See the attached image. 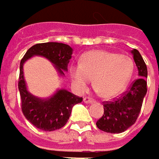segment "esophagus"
<instances>
[{
    "instance_id": "34e87169",
    "label": "esophagus",
    "mask_w": 159,
    "mask_h": 159,
    "mask_svg": "<svg viewBox=\"0 0 159 159\" xmlns=\"http://www.w3.org/2000/svg\"><path fill=\"white\" fill-rule=\"evenodd\" d=\"M84 103H93V102H94V99L85 97V98H84Z\"/></svg>"
}]
</instances>
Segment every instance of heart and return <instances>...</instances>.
Listing matches in <instances>:
<instances>
[{"mask_svg": "<svg viewBox=\"0 0 159 159\" xmlns=\"http://www.w3.org/2000/svg\"><path fill=\"white\" fill-rule=\"evenodd\" d=\"M70 76L75 87L84 91L90 79L99 95L111 99L121 94L134 74V61L124 54L103 49L85 52L79 65L70 68Z\"/></svg>", "mask_w": 159, "mask_h": 159, "instance_id": "heart-1", "label": "heart"}]
</instances>
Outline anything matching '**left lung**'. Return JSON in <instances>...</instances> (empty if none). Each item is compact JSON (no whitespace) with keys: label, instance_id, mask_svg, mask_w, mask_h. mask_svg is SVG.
Segmentation results:
<instances>
[{"label":"left lung","instance_id":"1","mask_svg":"<svg viewBox=\"0 0 159 159\" xmlns=\"http://www.w3.org/2000/svg\"><path fill=\"white\" fill-rule=\"evenodd\" d=\"M131 52L140 78L135 80L119 98L104 104V114L97 121V126L106 133L120 134L134 124L146 95L147 68L145 62L137 49L134 48Z\"/></svg>","mask_w":159,"mask_h":159}]
</instances>
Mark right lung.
I'll list each match as a JSON object with an SVG mask.
<instances>
[{
    "instance_id": "1",
    "label": "right lung",
    "mask_w": 159,
    "mask_h": 159,
    "mask_svg": "<svg viewBox=\"0 0 159 159\" xmlns=\"http://www.w3.org/2000/svg\"><path fill=\"white\" fill-rule=\"evenodd\" d=\"M73 48L67 44L58 42L39 43L29 48L20 62L18 89L21 97V107L25 117L35 127L51 132L63 127L68 121L73 107L81 103L83 98L66 89H58L47 98L32 95L26 87L24 77V63L34 56H41L54 65L57 73L64 76L68 71V63L72 59Z\"/></svg>"
}]
</instances>
